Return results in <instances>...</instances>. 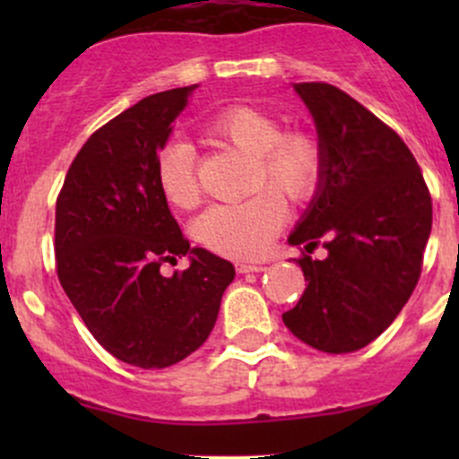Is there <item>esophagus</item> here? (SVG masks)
I'll use <instances>...</instances> for the list:
<instances>
[{
	"label": "esophagus",
	"instance_id": "1",
	"mask_svg": "<svg viewBox=\"0 0 459 459\" xmlns=\"http://www.w3.org/2000/svg\"><path fill=\"white\" fill-rule=\"evenodd\" d=\"M266 271V266H262V264H247V262H239L238 264V273H262Z\"/></svg>",
	"mask_w": 459,
	"mask_h": 459
}]
</instances>
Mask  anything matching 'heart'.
<instances>
[{"label":"heart","mask_w":459,"mask_h":459,"mask_svg":"<svg viewBox=\"0 0 459 459\" xmlns=\"http://www.w3.org/2000/svg\"><path fill=\"white\" fill-rule=\"evenodd\" d=\"M208 140L229 143L255 161L253 188L271 186L286 202L311 200L322 184L324 152L311 133L286 131L275 115L255 106L235 104L204 122ZM155 178L170 206L193 208L200 202L197 160L191 143L170 140L157 151ZM284 224V206L272 191L239 204H217L197 220V239L224 257L264 255Z\"/></svg>","instance_id":"obj_1"}]
</instances>
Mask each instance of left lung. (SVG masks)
Listing matches in <instances>:
<instances>
[{
  "instance_id": "left-lung-1",
  "label": "left lung",
  "mask_w": 459,
  "mask_h": 459,
  "mask_svg": "<svg viewBox=\"0 0 459 459\" xmlns=\"http://www.w3.org/2000/svg\"><path fill=\"white\" fill-rule=\"evenodd\" d=\"M293 88L316 119L324 175L289 238L304 247L295 262L307 289L281 319L313 349L353 353L391 326L418 286L433 204L413 152L391 126L337 86ZM322 238L329 255L313 260L307 253Z\"/></svg>"
}]
</instances>
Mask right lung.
<instances>
[{
  "label": "right lung",
  "instance_id": "obj_1",
  "mask_svg": "<svg viewBox=\"0 0 459 459\" xmlns=\"http://www.w3.org/2000/svg\"><path fill=\"white\" fill-rule=\"evenodd\" d=\"M195 88L143 97L97 128L55 208L59 284L92 337L140 368L173 367L200 349L235 277L230 262L191 248L157 186V151ZM182 255L192 266L161 276Z\"/></svg>",
  "mask_w": 459,
  "mask_h": 459
}]
</instances>
